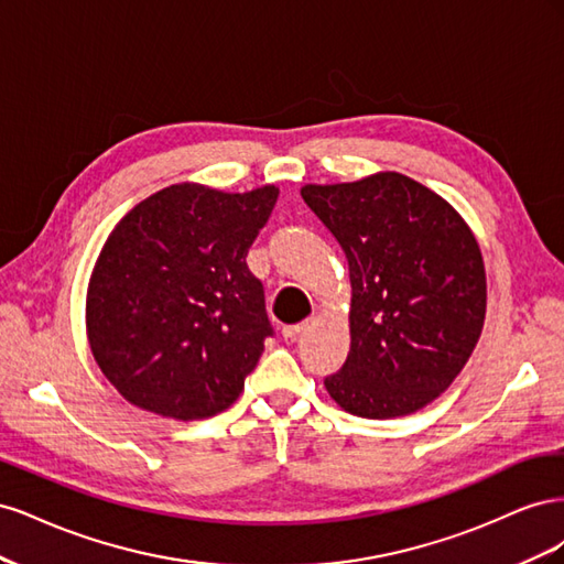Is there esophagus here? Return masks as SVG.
Instances as JSON below:
<instances>
[{
	"instance_id": "esophagus-1",
	"label": "esophagus",
	"mask_w": 564,
	"mask_h": 564,
	"mask_svg": "<svg viewBox=\"0 0 564 564\" xmlns=\"http://www.w3.org/2000/svg\"><path fill=\"white\" fill-rule=\"evenodd\" d=\"M305 329H308V322H301V324H289V327L282 329V336L284 340H294L299 334H303Z\"/></svg>"
}]
</instances>
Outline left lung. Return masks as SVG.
<instances>
[{"instance_id":"left-lung-1","label":"left lung","mask_w":564,"mask_h":564,"mask_svg":"<svg viewBox=\"0 0 564 564\" xmlns=\"http://www.w3.org/2000/svg\"><path fill=\"white\" fill-rule=\"evenodd\" d=\"M301 197L344 249L350 352L324 379L346 412L406 416L445 392L482 334L480 247L447 199L398 172L303 185Z\"/></svg>"}]
</instances>
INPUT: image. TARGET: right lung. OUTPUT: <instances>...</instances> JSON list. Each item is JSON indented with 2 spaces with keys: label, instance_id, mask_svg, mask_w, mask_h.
<instances>
[{
  "label": "right lung",
  "instance_id": "1",
  "mask_svg": "<svg viewBox=\"0 0 564 564\" xmlns=\"http://www.w3.org/2000/svg\"><path fill=\"white\" fill-rule=\"evenodd\" d=\"M278 195L178 183L115 226L89 280L87 334L124 400L195 421L240 398L272 336L247 253Z\"/></svg>",
  "mask_w": 564,
  "mask_h": 564
}]
</instances>
